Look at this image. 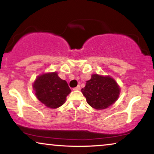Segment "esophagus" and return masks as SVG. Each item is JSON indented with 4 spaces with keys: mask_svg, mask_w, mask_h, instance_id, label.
<instances>
[{
    "mask_svg": "<svg viewBox=\"0 0 154 154\" xmlns=\"http://www.w3.org/2000/svg\"><path fill=\"white\" fill-rule=\"evenodd\" d=\"M79 90H80V87H79V85L77 86V87L75 88H73V91H79Z\"/></svg>",
    "mask_w": 154,
    "mask_h": 154,
    "instance_id": "esophagus-1",
    "label": "esophagus"
}]
</instances>
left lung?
I'll return each instance as SVG.
<instances>
[{"label": "left lung", "instance_id": "1", "mask_svg": "<svg viewBox=\"0 0 154 154\" xmlns=\"http://www.w3.org/2000/svg\"><path fill=\"white\" fill-rule=\"evenodd\" d=\"M81 92L91 107L101 110L115 103L119 98L120 87L110 76L93 74Z\"/></svg>", "mask_w": 154, "mask_h": 154}]
</instances>
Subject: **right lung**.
<instances>
[{
	"instance_id": "add662e5",
	"label": "right lung",
	"mask_w": 154,
	"mask_h": 154,
	"mask_svg": "<svg viewBox=\"0 0 154 154\" xmlns=\"http://www.w3.org/2000/svg\"><path fill=\"white\" fill-rule=\"evenodd\" d=\"M37 98L45 106L57 109L65 103L71 93L66 81L61 79L56 72L43 73L37 77L32 84Z\"/></svg>"
}]
</instances>
